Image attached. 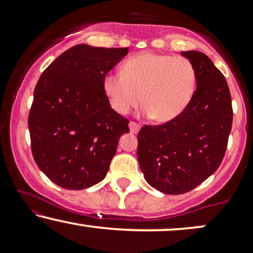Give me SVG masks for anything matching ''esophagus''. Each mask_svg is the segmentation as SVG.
<instances>
[{
    "instance_id": "1",
    "label": "esophagus",
    "mask_w": 253,
    "mask_h": 253,
    "mask_svg": "<svg viewBox=\"0 0 253 253\" xmlns=\"http://www.w3.org/2000/svg\"><path fill=\"white\" fill-rule=\"evenodd\" d=\"M139 129H140V125L138 123H135V121H130L129 123V130L130 133H138Z\"/></svg>"
}]
</instances>
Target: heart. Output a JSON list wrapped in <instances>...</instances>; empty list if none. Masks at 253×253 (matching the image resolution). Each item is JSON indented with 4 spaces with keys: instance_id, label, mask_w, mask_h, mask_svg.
Segmentation results:
<instances>
[{
    "instance_id": "obj_1",
    "label": "heart",
    "mask_w": 253,
    "mask_h": 253,
    "mask_svg": "<svg viewBox=\"0 0 253 253\" xmlns=\"http://www.w3.org/2000/svg\"><path fill=\"white\" fill-rule=\"evenodd\" d=\"M196 85L193 63L185 57L145 52L128 58L121 74L104 77L103 90L112 108L126 114L138 104L158 123L178 117L189 104Z\"/></svg>"
}]
</instances>
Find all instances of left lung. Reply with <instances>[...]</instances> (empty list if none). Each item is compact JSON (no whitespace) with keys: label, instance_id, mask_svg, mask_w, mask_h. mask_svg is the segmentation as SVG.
<instances>
[{"label":"left lung","instance_id":"left-lung-1","mask_svg":"<svg viewBox=\"0 0 253 253\" xmlns=\"http://www.w3.org/2000/svg\"><path fill=\"white\" fill-rule=\"evenodd\" d=\"M193 63L196 90L189 104L168 123L138 133L139 165L155 189L169 195L193 190L221 164L233 109L226 78L202 52H181Z\"/></svg>","mask_w":253,"mask_h":253}]
</instances>
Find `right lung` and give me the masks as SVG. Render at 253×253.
Segmentation results:
<instances>
[{"instance_id": "obj_1", "label": "right lung", "mask_w": 253, "mask_h": 253, "mask_svg": "<svg viewBox=\"0 0 253 253\" xmlns=\"http://www.w3.org/2000/svg\"><path fill=\"white\" fill-rule=\"evenodd\" d=\"M128 47L80 45L54 59L38 81L28 115L31 149L39 169L52 182L81 190L101 182L128 133V119L110 107L106 75Z\"/></svg>"}]
</instances>
